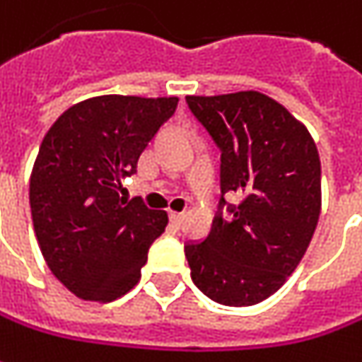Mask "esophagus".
<instances>
[{
    "label": "esophagus",
    "mask_w": 362,
    "mask_h": 362,
    "mask_svg": "<svg viewBox=\"0 0 362 362\" xmlns=\"http://www.w3.org/2000/svg\"><path fill=\"white\" fill-rule=\"evenodd\" d=\"M184 216H186L184 212H174V211L170 212V221H172L176 227H180L182 223H184Z\"/></svg>",
    "instance_id": "34e87169"
}]
</instances>
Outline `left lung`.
Segmentation results:
<instances>
[{"mask_svg": "<svg viewBox=\"0 0 362 362\" xmlns=\"http://www.w3.org/2000/svg\"><path fill=\"white\" fill-rule=\"evenodd\" d=\"M186 103L223 151V194L243 197L228 206L233 216H214L202 243L184 247L192 281L218 304H259L300 265L318 225L316 144L302 121L257 90L188 95Z\"/></svg>", "mask_w": 362, "mask_h": 362, "instance_id": "1", "label": "left lung"}]
</instances>
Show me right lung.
Here are the masks:
<instances>
[{"instance_id":"obj_1","label":"right lung","mask_w":362,"mask_h":362,"mask_svg":"<svg viewBox=\"0 0 362 362\" xmlns=\"http://www.w3.org/2000/svg\"><path fill=\"white\" fill-rule=\"evenodd\" d=\"M178 97L101 95L72 105L44 135L30 176L40 251L76 298L113 302L134 288L168 212L119 197Z\"/></svg>"}]
</instances>
